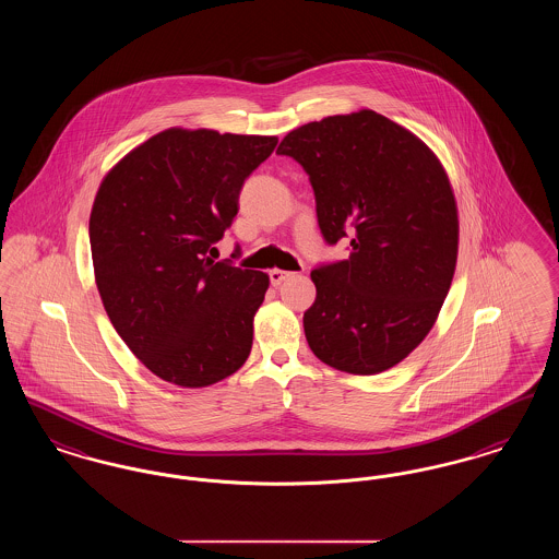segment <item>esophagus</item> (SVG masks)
<instances>
[{
    "label": "esophagus",
    "mask_w": 559,
    "mask_h": 559,
    "mask_svg": "<svg viewBox=\"0 0 559 559\" xmlns=\"http://www.w3.org/2000/svg\"><path fill=\"white\" fill-rule=\"evenodd\" d=\"M292 272H285V270H278V267H274V270H270V283L274 285V287H278L287 276H289Z\"/></svg>",
    "instance_id": "34e87169"
}]
</instances>
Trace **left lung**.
<instances>
[{
    "mask_svg": "<svg viewBox=\"0 0 559 559\" xmlns=\"http://www.w3.org/2000/svg\"><path fill=\"white\" fill-rule=\"evenodd\" d=\"M276 153L310 176L324 240L352 239L347 260L310 274L308 346L337 371L392 369L426 340L451 289L459 217L442 163L369 108L306 123Z\"/></svg>",
    "mask_w": 559,
    "mask_h": 559,
    "instance_id": "obj_1",
    "label": "left lung"
}]
</instances>
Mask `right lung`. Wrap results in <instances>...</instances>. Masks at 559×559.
Here are the masks:
<instances>
[{"instance_id":"obj_1","label":"right lung","mask_w":559,"mask_h":559,"mask_svg":"<svg viewBox=\"0 0 559 559\" xmlns=\"http://www.w3.org/2000/svg\"><path fill=\"white\" fill-rule=\"evenodd\" d=\"M276 135L171 128L135 146L96 192L90 245L108 319L148 369L180 388L239 371L270 278L207 253Z\"/></svg>"}]
</instances>
